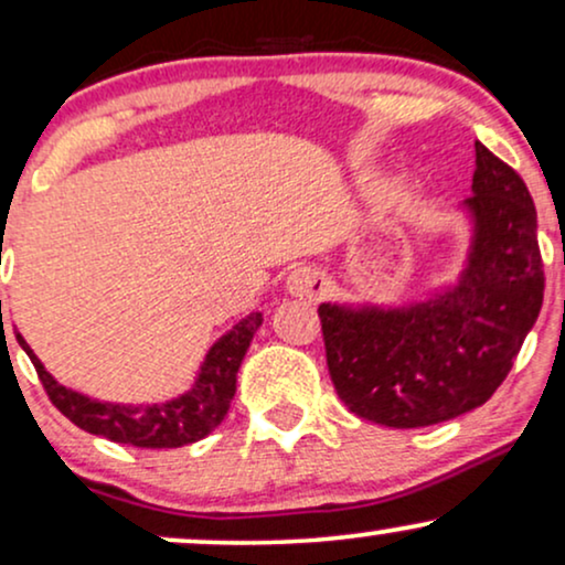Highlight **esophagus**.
<instances>
[{
  "instance_id": "34e87169",
  "label": "esophagus",
  "mask_w": 565,
  "mask_h": 565,
  "mask_svg": "<svg viewBox=\"0 0 565 565\" xmlns=\"http://www.w3.org/2000/svg\"><path fill=\"white\" fill-rule=\"evenodd\" d=\"M290 294L296 296H309V298H319L327 290V277L322 271L317 269H296L294 275H290Z\"/></svg>"
}]
</instances>
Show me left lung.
<instances>
[{"instance_id":"1","label":"left lung","mask_w":565,"mask_h":565,"mask_svg":"<svg viewBox=\"0 0 565 565\" xmlns=\"http://www.w3.org/2000/svg\"><path fill=\"white\" fill-rule=\"evenodd\" d=\"M475 149V243L461 282L403 309L319 306L332 385L361 419L414 429L475 411L537 322L545 271L534 201L513 167Z\"/></svg>"}]
</instances>
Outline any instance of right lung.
I'll use <instances>...</instances> for the list:
<instances>
[{"mask_svg":"<svg viewBox=\"0 0 565 565\" xmlns=\"http://www.w3.org/2000/svg\"><path fill=\"white\" fill-rule=\"evenodd\" d=\"M259 324L262 315H248L243 322L235 324L206 353L196 385L175 401L151 403V406H120V403L90 401L75 390L62 387L20 335L18 343L23 345L28 359L36 366L49 401L75 427L86 429L90 435L107 437L113 443L134 445V448H183V445L206 437L225 419L230 401L235 395V374H238L241 361L246 356L250 338L259 330Z\"/></svg>","mask_w":565,"mask_h":565,"instance_id":"add662e5","label":"right lung"}]
</instances>
